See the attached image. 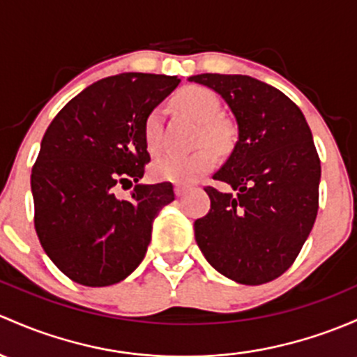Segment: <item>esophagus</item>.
Listing matches in <instances>:
<instances>
[{"instance_id":"obj_1","label":"esophagus","mask_w":357,"mask_h":357,"mask_svg":"<svg viewBox=\"0 0 357 357\" xmlns=\"http://www.w3.org/2000/svg\"><path fill=\"white\" fill-rule=\"evenodd\" d=\"M174 193H176V197H183V195L186 193V186L174 185Z\"/></svg>"}]
</instances>
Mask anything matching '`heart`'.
<instances>
[{"mask_svg":"<svg viewBox=\"0 0 357 357\" xmlns=\"http://www.w3.org/2000/svg\"><path fill=\"white\" fill-rule=\"evenodd\" d=\"M176 104L179 106V109L197 119L198 123H204L205 138L210 144L215 145L217 149L227 147L229 130L222 123L212 121L219 112V100L210 90L191 85V87L183 89L176 96ZM160 126H162L160 111H150L144 125L145 144H147L150 153H155L160 147ZM215 150L208 145H204L191 153L167 152L153 160L152 166H150V176L157 181L188 185V183L197 181L204 172L210 171L215 166Z\"/></svg>","mask_w":357,"mask_h":357,"instance_id":"heart-1","label":"heart"}]
</instances>
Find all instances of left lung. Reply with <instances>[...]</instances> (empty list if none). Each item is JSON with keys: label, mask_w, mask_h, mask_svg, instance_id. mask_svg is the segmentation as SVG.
<instances>
[{"label": "left lung", "mask_w": 357, "mask_h": 357, "mask_svg": "<svg viewBox=\"0 0 357 357\" xmlns=\"http://www.w3.org/2000/svg\"><path fill=\"white\" fill-rule=\"evenodd\" d=\"M219 93L238 125V142L205 188L210 210L195 220L205 260L234 282L260 286L282 275L301 251L318 212L320 159L301 109L248 75L188 78Z\"/></svg>", "instance_id": "obj_1"}]
</instances>
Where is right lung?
Returning a JSON list of instances; mask_svg holds the SVG:
<instances>
[{
    "label": "right lung",
    "mask_w": 357,
    "mask_h": 357,
    "mask_svg": "<svg viewBox=\"0 0 357 357\" xmlns=\"http://www.w3.org/2000/svg\"><path fill=\"white\" fill-rule=\"evenodd\" d=\"M178 77L119 73L82 90L52 119L30 176L36 232L66 277L89 287L126 279L144 260L157 213L174 200L171 183L144 185L150 111ZM137 183L130 199L118 185Z\"/></svg>",
    "instance_id": "add662e5"
}]
</instances>
